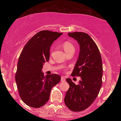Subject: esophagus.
<instances>
[{
    "label": "esophagus",
    "mask_w": 121,
    "mask_h": 121,
    "mask_svg": "<svg viewBox=\"0 0 121 121\" xmlns=\"http://www.w3.org/2000/svg\"><path fill=\"white\" fill-rule=\"evenodd\" d=\"M65 78L64 76H62L61 77V81L62 82H65Z\"/></svg>",
    "instance_id": "1"
}]
</instances>
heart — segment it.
<instances>
[{
  "instance_id": "1",
  "label": "heart",
  "mask_w": 121,
  "mask_h": 121,
  "mask_svg": "<svg viewBox=\"0 0 121 121\" xmlns=\"http://www.w3.org/2000/svg\"><path fill=\"white\" fill-rule=\"evenodd\" d=\"M63 48H64V50L65 53H68L71 52H74L75 51V47L73 46V43L69 41H66L63 43Z\"/></svg>"
}]
</instances>
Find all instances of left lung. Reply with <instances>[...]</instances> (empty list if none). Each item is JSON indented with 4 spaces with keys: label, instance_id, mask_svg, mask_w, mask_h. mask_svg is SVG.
I'll return each instance as SVG.
<instances>
[{
    "label": "left lung",
    "instance_id": "obj_1",
    "mask_svg": "<svg viewBox=\"0 0 121 121\" xmlns=\"http://www.w3.org/2000/svg\"><path fill=\"white\" fill-rule=\"evenodd\" d=\"M68 36L77 40L80 51L72 76L81 77L76 85L70 78H67L70 87L64 101L65 105L73 112L86 109L97 97L102 85V63L97 45L89 35L82 32H69Z\"/></svg>",
    "mask_w": 121,
    "mask_h": 121
}]
</instances>
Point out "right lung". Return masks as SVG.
I'll list each match as a JSON object with an SVG mask.
<instances>
[{
  "label": "right lung",
  "mask_w": 121,
  "mask_h": 121,
  "mask_svg": "<svg viewBox=\"0 0 121 121\" xmlns=\"http://www.w3.org/2000/svg\"><path fill=\"white\" fill-rule=\"evenodd\" d=\"M62 33L40 31L26 43L18 60L15 81L22 101L39 108L48 101L51 89L61 81L58 74L44 76L43 65L50 59L51 46Z\"/></svg>",
  "instance_id": "obj_1"
}]
</instances>
